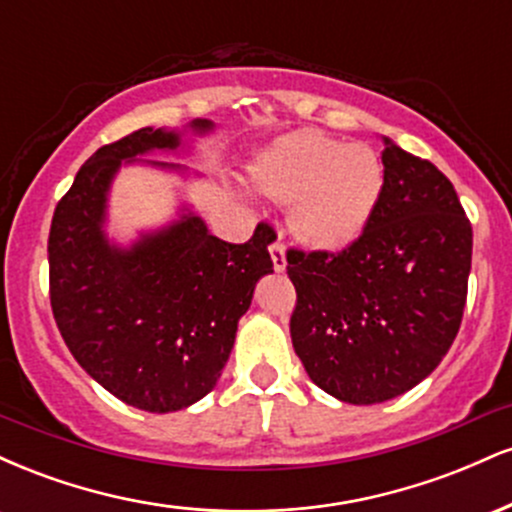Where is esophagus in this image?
<instances>
[{"mask_svg": "<svg viewBox=\"0 0 512 512\" xmlns=\"http://www.w3.org/2000/svg\"><path fill=\"white\" fill-rule=\"evenodd\" d=\"M269 252H272V262H274L276 272H284V269H286V250H284V245H281L279 236H274L272 245H269Z\"/></svg>", "mask_w": 512, "mask_h": 512, "instance_id": "obj_1", "label": "esophagus"}]
</instances>
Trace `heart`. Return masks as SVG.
Masks as SVG:
<instances>
[{
  "mask_svg": "<svg viewBox=\"0 0 512 512\" xmlns=\"http://www.w3.org/2000/svg\"><path fill=\"white\" fill-rule=\"evenodd\" d=\"M250 178L262 195L289 207V228L303 248L342 252L373 221L385 168L366 144L298 129L255 158Z\"/></svg>",
  "mask_w": 512,
  "mask_h": 512,
  "instance_id": "b5f03b06",
  "label": "heart"
}]
</instances>
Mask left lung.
Segmentation results:
<instances>
[{"mask_svg":"<svg viewBox=\"0 0 512 512\" xmlns=\"http://www.w3.org/2000/svg\"><path fill=\"white\" fill-rule=\"evenodd\" d=\"M373 221L342 252H286L291 342L310 380L349 404L404 395L455 342L472 269V223L426 158L385 139Z\"/></svg>","mask_w":512,"mask_h":512,"instance_id":"1","label":"left lung"}]
</instances>
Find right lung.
<instances>
[{
  "instance_id": "1",
  "label": "right lung",
  "mask_w": 512,
  "mask_h": 512,
  "mask_svg": "<svg viewBox=\"0 0 512 512\" xmlns=\"http://www.w3.org/2000/svg\"><path fill=\"white\" fill-rule=\"evenodd\" d=\"M178 146V134L151 127L101 146L57 202L48 238L50 305L64 344L110 395L154 414L214 390L255 284L274 272L267 223L236 245L185 214L129 250L108 243L105 202L122 161Z\"/></svg>"
}]
</instances>
